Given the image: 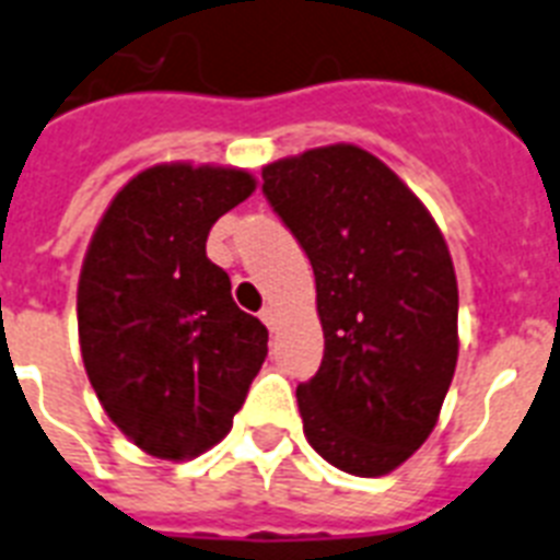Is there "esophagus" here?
<instances>
[{"mask_svg":"<svg viewBox=\"0 0 560 560\" xmlns=\"http://www.w3.org/2000/svg\"><path fill=\"white\" fill-rule=\"evenodd\" d=\"M258 316H261V322H265L270 330H276V324H279V313H276V307H272V304L261 307V313H258Z\"/></svg>","mask_w":560,"mask_h":560,"instance_id":"1","label":"esophagus"}]
</instances>
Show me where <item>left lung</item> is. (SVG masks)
I'll use <instances>...</instances> for the list:
<instances>
[{"label": "left lung", "instance_id": "8db88e82", "mask_svg": "<svg viewBox=\"0 0 560 560\" xmlns=\"http://www.w3.org/2000/svg\"><path fill=\"white\" fill-rule=\"evenodd\" d=\"M272 213L316 276L324 359L299 384L310 447L373 478L416 453L458 361V284L439 224L401 178L352 144L261 171Z\"/></svg>", "mask_w": 560, "mask_h": 560}]
</instances>
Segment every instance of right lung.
<instances>
[{
    "mask_svg": "<svg viewBox=\"0 0 560 560\" xmlns=\"http://www.w3.org/2000/svg\"><path fill=\"white\" fill-rule=\"evenodd\" d=\"M253 190L233 167H148L116 192L84 256V370L113 424L156 458L219 444L267 359V327L236 307L205 250Z\"/></svg>",
    "mask_w": 560,
    "mask_h": 560,
    "instance_id": "obj_1",
    "label": "right lung"
}]
</instances>
